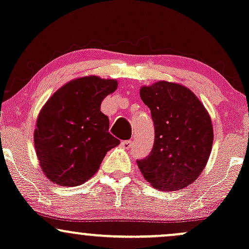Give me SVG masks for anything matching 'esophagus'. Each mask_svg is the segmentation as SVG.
<instances>
[{"mask_svg":"<svg viewBox=\"0 0 249 249\" xmlns=\"http://www.w3.org/2000/svg\"><path fill=\"white\" fill-rule=\"evenodd\" d=\"M121 144L124 146L125 149H130L133 147V141L132 140H125V141H122Z\"/></svg>","mask_w":249,"mask_h":249,"instance_id":"1","label":"esophagus"}]
</instances>
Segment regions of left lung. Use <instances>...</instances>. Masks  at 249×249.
<instances>
[{
	"mask_svg": "<svg viewBox=\"0 0 249 249\" xmlns=\"http://www.w3.org/2000/svg\"><path fill=\"white\" fill-rule=\"evenodd\" d=\"M150 109L155 138L152 152L136 160L150 185L178 191L191 185L207 163L213 146V125L207 110L188 88L159 81L140 90Z\"/></svg>",
	"mask_w": 249,
	"mask_h": 249,
	"instance_id": "left-lung-1",
	"label": "left lung"
}]
</instances>
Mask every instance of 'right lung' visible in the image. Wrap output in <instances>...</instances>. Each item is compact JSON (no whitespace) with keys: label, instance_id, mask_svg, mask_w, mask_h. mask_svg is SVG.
Wrapping results in <instances>:
<instances>
[{"label":"right lung","instance_id":"right-lung-1","mask_svg":"<svg viewBox=\"0 0 249 249\" xmlns=\"http://www.w3.org/2000/svg\"><path fill=\"white\" fill-rule=\"evenodd\" d=\"M116 88L115 80L81 77L55 91L42 108L34 144L50 181L64 187L82 185L97 172L108 150L120 143L101 111L103 99Z\"/></svg>","mask_w":249,"mask_h":249}]
</instances>
